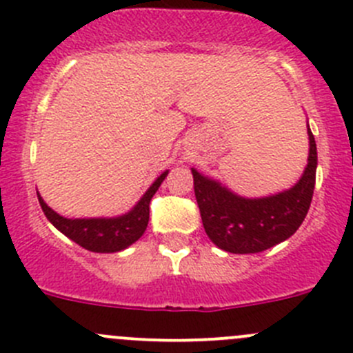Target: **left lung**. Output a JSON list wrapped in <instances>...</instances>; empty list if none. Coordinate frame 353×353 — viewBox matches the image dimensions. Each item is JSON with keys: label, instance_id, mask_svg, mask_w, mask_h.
I'll use <instances>...</instances> for the list:
<instances>
[{"label": "left lung", "instance_id": "1", "mask_svg": "<svg viewBox=\"0 0 353 353\" xmlns=\"http://www.w3.org/2000/svg\"><path fill=\"white\" fill-rule=\"evenodd\" d=\"M309 128V124H307ZM309 159L295 186L262 198H245L217 179L191 169L205 232L229 253H259L295 234L305 219L316 186L317 146L310 128Z\"/></svg>", "mask_w": 353, "mask_h": 353}]
</instances>
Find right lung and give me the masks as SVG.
<instances>
[{
    "label": "right lung",
    "instance_id": "add662e5",
    "mask_svg": "<svg viewBox=\"0 0 353 353\" xmlns=\"http://www.w3.org/2000/svg\"><path fill=\"white\" fill-rule=\"evenodd\" d=\"M167 174L169 170L160 174L153 181L152 186L146 190V193L139 198L138 203L131 210L117 215V217L67 219L48 207L39 193H37V200H39L48 221L79 246L94 253H115L138 241L143 232L146 231L150 221V201L167 177Z\"/></svg>",
    "mask_w": 353,
    "mask_h": 353
}]
</instances>
